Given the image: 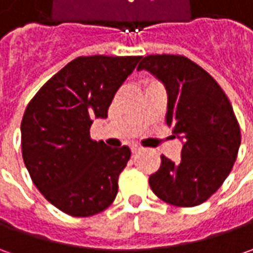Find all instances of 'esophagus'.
<instances>
[{
	"label": "esophagus",
	"instance_id": "34e87169",
	"mask_svg": "<svg viewBox=\"0 0 253 253\" xmlns=\"http://www.w3.org/2000/svg\"><path fill=\"white\" fill-rule=\"evenodd\" d=\"M131 151H132V153H133V155H136V153H139V152L142 151V148H141V146H136V145H135V146H132Z\"/></svg>",
	"mask_w": 253,
	"mask_h": 253
}]
</instances>
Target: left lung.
<instances>
[{"label": "left lung", "instance_id": "left-lung-1", "mask_svg": "<svg viewBox=\"0 0 253 253\" xmlns=\"http://www.w3.org/2000/svg\"><path fill=\"white\" fill-rule=\"evenodd\" d=\"M138 70L163 83L166 124L183 141L181 161L162 156L149 186L171 206H199L221 187L237 161L241 131L232 105L218 83L184 56L151 54L142 59Z\"/></svg>", "mask_w": 253, "mask_h": 253}]
</instances>
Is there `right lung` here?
<instances>
[{
	"instance_id": "right-lung-1",
	"label": "right lung",
	"mask_w": 253,
	"mask_h": 253,
	"mask_svg": "<svg viewBox=\"0 0 253 253\" xmlns=\"http://www.w3.org/2000/svg\"><path fill=\"white\" fill-rule=\"evenodd\" d=\"M141 56H82L36 92L21 122L25 166L44 199L73 217L108 209L131 158L128 146L92 141L95 118H107L112 98Z\"/></svg>"
}]
</instances>
